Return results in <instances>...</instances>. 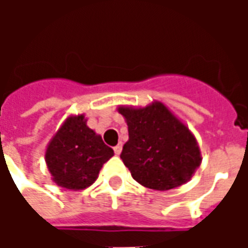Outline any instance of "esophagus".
Masks as SVG:
<instances>
[{"mask_svg": "<svg viewBox=\"0 0 248 248\" xmlns=\"http://www.w3.org/2000/svg\"><path fill=\"white\" fill-rule=\"evenodd\" d=\"M121 151H122V145H121V143H118V145L114 147V153H115L117 155H119V154H121Z\"/></svg>", "mask_w": 248, "mask_h": 248, "instance_id": "1", "label": "esophagus"}]
</instances>
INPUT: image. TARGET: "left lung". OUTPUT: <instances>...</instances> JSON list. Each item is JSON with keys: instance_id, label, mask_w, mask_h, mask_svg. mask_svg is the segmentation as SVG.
<instances>
[{"instance_id": "1", "label": "left lung", "mask_w": 248, "mask_h": 248, "mask_svg": "<svg viewBox=\"0 0 248 248\" xmlns=\"http://www.w3.org/2000/svg\"><path fill=\"white\" fill-rule=\"evenodd\" d=\"M129 127L121 159L135 181L153 190L186 183L201 165V153L190 130L161 102L143 108H119Z\"/></svg>"}]
</instances>
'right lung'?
<instances>
[{"label": "right lung", "mask_w": 248, "mask_h": 248, "mask_svg": "<svg viewBox=\"0 0 248 248\" xmlns=\"http://www.w3.org/2000/svg\"><path fill=\"white\" fill-rule=\"evenodd\" d=\"M114 151L86 126L83 115L70 117L47 146L45 159L58 186L81 190L94 183Z\"/></svg>", "instance_id": "right-lung-1"}]
</instances>
